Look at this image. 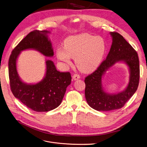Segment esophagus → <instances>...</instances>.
<instances>
[{
  "label": "esophagus",
  "mask_w": 147,
  "mask_h": 147,
  "mask_svg": "<svg viewBox=\"0 0 147 147\" xmlns=\"http://www.w3.org/2000/svg\"><path fill=\"white\" fill-rule=\"evenodd\" d=\"M80 78V76L79 75V74H73V79L74 80H78V79H79Z\"/></svg>",
  "instance_id": "1"
}]
</instances>
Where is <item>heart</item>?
I'll use <instances>...</instances> for the list:
<instances>
[{"label": "heart", "mask_w": 147, "mask_h": 147, "mask_svg": "<svg viewBox=\"0 0 147 147\" xmlns=\"http://www.w3.org/2000/svg\"><path fill=\"white\" fill-rule=\"evenodd\" d=\"M106 50L103 38L89 34H82L67 38L64 48L57 49L58 60L70 65V57L74 58L78 69L84 73L93 71L101 63Z\"/></svg>", "instance_id": "heart-1"}]
</instances>
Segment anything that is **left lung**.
<instances>
[{"instance_id":"1","label":"left lung","mask_w":147,"mask_h":147,"mask_svg":"<svg viewBox=\"0 0 147 147\" xmlns=\"http://www.w3.org/2000/svg\"><path fill=\"white\" fill-rule=\"evenodd\" d=\"M112 44L110 51L97 69L85 77V97L89 105L98 111H110L122 108L137 90L140 81L138 55L134 48L118 32H112ZM125 61L130 67L129 86L122 92L115 95L105 93L101 87V77L115 62Z\"/></svg>"}]
</instances>
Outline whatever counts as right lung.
<instances>
[{"label": "right lung", "instance_id": "add662e5", "mask_svg": "<svg viewBox=\"0 0 147 147\" xmlns=\"http://www.w3.org/2000/svg\"><path fill=\"white\" fill-rule=\"evenodd\" d=\"M48 32L39 30L29 32L12 50L8 64L10 87L13 94L25 106L38 112L50 111L59 106L71 81L70 73L58 71L51 60L46 61V74L41 82L26 84L19 79L16 62L21 51L33 48L45 56H53L51 44L46 35Z\"/></svg>", "mask_w": 147, "mask_h": 147}]
</instances>
